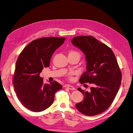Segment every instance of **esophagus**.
Segmentation results:
<instances>
[{
	"instance_id": "1",
	"label": "esophagus",
	"mask_w": 133,
	"mask_h": 133,
	"mask_svg": "<svg viewBox=\"0 0 133 133\" xmlns=\"http://www.w3.org/2000/svg\"><path fill=\"white\" fill-rule=\"evenodd\" d=\"M67 88L68 89H70V90H75V87H74L73 86H70V85H67Z\"/></svg>"
}]
</instances>
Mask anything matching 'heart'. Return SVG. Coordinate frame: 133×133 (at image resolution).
<instances>
[{
    "mask_svg": "<svg viewBox=\"0 0 133 133\" xmlns=\"http://www.w3.org/2000/svg\"><path fill=\"white\" fill-rule=\"evenodd\" d=\"M69 54H79V53L78 52H76V51H71L70 52H69ZM69 78H71V76H69Z\"/></svg>",
    "mask_w": 133,
    "mask_h": 133,
    "instance_id": "1",
    "label": "heart"
}]
</instances>
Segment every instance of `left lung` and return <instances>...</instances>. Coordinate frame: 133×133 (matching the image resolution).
Segmentation results:
<instances>
[{
	"mask_svg": "<svg viewBox=\"0 0 133 133\" xmlns=\"http://www.w3.org/2000/svg\"><path fill=\"white\" fill-rule=\"evenodd\" d=\"M72 43L86 55V71L80 78L81 83H92L90 90H78L84 99L75 106L87 116L99 114L109 108L121 85L122 73L111 49L92 36L74 37Z\"/></svg>",
	"mask_w": 133,
	"mask_h": 133,
	"instance_id": "1",
	"label": "left lung"
}]
</instances>
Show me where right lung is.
Segmentation results:
<instances>
[{"instance_id":"1","label":"right lung","mask_w":133,"mask_h":133,"mask_svg":"<svg viewBox=\"0 0 133 133\" xmlns=\"http://www.w3.org/2000/svg\"><path fill=\"white\" fill-rule=\"evenodd\" d=\"M65 39L45 37L34 40L19 54L13 83L18 99L28 109L36 112L46 109L53 103L56 92L62 88L56 81L45 84L40 73L50 66L52 54Z\"/></svg>"}]
</instances>
